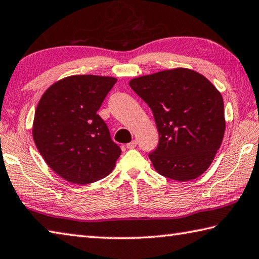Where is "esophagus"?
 I'll use <instances>...</instances> for the list:
<instances>
[{
    "instance_id": "34e87169",
    "label": "esophagus",
    "mask_w": 259,
    "mask_h": 259,
    "mask_svg": "<svg viewBox=\"0 0 259 259\" xmlns=\"http://www.w3.org/2000/svg\"><path fill=\"white\" fill-rule=\"evenodd\" d=\"M136 146H137V140H133V142H131V143L126 144V148L133 149V148H135V147H136Z\"/></svg>"
}]
</instances>
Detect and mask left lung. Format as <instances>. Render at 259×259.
<instances>
[{
  "label": "left lung",
  "mask_w": 259,
  "mask_h": 259,
  "mask_svg": "<svg viewBox=\"0 0 259 259\" xmlns=\"http://www.w3.org/2000/svg\"><path fill=\"white\" fill-rule=\"evenodd\" d=\"M130 87L153 112L158 145L148 154L159 175L189 181L207 170L222 144L223 98L208 79L178 68L135 78Z\"/></svg>",
  "instance_id": "left-lung-1"
}]
</instances>
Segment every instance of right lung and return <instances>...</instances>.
Here are the masks:
<instances>
[{"label":"right lung","instance_id":"right-lung-1","mask_svg":"<svg viewBox=\"0 0 259 259\" xmlns=\"http://www.w3.org/2000/svg\"><path fill=\"white\" fill-rule=\"evenodd\" d=\"M116 79L93 74L55 82L37 105L32 137L37 149L56 175L87 185L113 170L121 148L97 114Z\"/></svg>","mask_w":259,"mask_h":259}]
</instances>
